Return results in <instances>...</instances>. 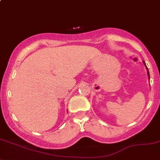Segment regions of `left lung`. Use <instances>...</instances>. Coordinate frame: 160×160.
<instances>
[{
	"label": "left lung",
	"mask_w": 160,
	"mask_h": 160,
	"mask_svg": "<svg viewBox=\"0 0 160 160\" xmlns=\"http://www.w3.org/2000/svg\"><path fill=\"white\" fill-rule=\"evenodd\" d=\"M143 63H144L145 66H146V69H147V74H148V76H149V78H150V77H149V70H148V68H147V67H146V63H145V62H144V61H143Z\"/></svg>",
	"instance_id": "8db88e82"
}]
</instances>
